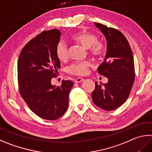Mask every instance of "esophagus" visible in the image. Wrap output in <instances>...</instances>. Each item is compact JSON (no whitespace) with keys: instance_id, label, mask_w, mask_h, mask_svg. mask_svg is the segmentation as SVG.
<instances>
[{"instance_id":"esophagus-1","label":"esophagus","mask_w":152,"mask_h":152,"mask_svg":"<svg viewBox=\"0 0 152 152\" xmlns=\"http://www.w3.org/2000/svg\"><path fill=\"white\" fill-rule=\"evenodd\" d=\"M84 80V79L81 78H78L77 79H76L75 82L76 83H80V82H82Z\"/></svg>"}]
</instances>
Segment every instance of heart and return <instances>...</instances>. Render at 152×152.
I'll use <instances>...</instances> for the list:
<instances>
[{"instance_id":"b5f03b06","label":"heart","mask_w":152,"mask_h":152,"mask_svg":"<svg viewBox=\"0 0 152 152\" xmlns=\"http://www.w3.org/2000/svg\"><path fill=\"white\" fill-rule=\"evenodd\" d=\"M70 42L78 44L82 47L88 48L94 56H100L104 53V46L100 40H96L95 34L87 31H80L73 34L69 38ZM56 55L60 61L65 62L68 59V49L64 44L60 42L56 48ZM93 63L89 60L74 62L68 68L69 72L78 76H84L88 73V69L93 67Z\"/></svg>"}]
</instances>
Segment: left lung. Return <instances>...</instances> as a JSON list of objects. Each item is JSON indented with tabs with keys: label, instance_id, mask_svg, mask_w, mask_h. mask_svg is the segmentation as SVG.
Instances as JSON below:
<instances>
[{
	"label": "left lung",
	"instance_id": "8db88e82",
	"mask_svg": "<svg viewBox=\"0 0 152 152\" xmlns=\"http://www.w3.org/2000/svg\"><path fill=\"white\" fill-rule=\"evenodd\" d=\"M94 24L106 40V58L98 70L107 78V82H95L92 100L98 107L111 111L125 102L130 94L135 78L133 54L128 40L119 30L100 23Z\"/></svg>",
	"mask_w": 152,
	"mask_h": 152
}]
</instances>
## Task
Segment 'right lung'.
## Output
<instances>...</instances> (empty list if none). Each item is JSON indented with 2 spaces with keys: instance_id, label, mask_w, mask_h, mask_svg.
<instances>
[{
  "instance_id": "obj_1",
  "label": "right lung",
  "mask_w": 152,
  "mask_h": 152,
  "mask_svg": "<svg viewBox=\"0 0 152 152\" xmlns=\"http://www.w3.org/2000/svg\"><path fill=\"white\" fill-rule=\"evenodd\" d=\"M61 35L60 30L42 32L24 46L18 58L17 70L19 91L30 109L45 120H56L68 107L70 80L60 86L52 85L54 72L60 68L56 48Z\"/></svg>"
}]
</instances>
